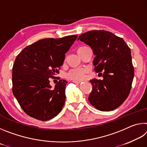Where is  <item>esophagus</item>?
Returning a JSON list of instances; mask_svg holds the SVG:
<instances>
[{
    "label": "esophagus",
    "mask_w": 147,
    "mask_h": 147,
    "mask_svg": "<svg viewBox=\"0 0 147 147\" xmlns=\"http://www.w3.org/2000/svg\"><path fill=\"white\" fill-rule=\"evenodd\" d=\"M73 82L75 84H80L82 82V81H73Z\"/></svg>",
    "instance_id": "obj_1"
}]
</instances>
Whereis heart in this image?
<instances>
[{"mask_svg":"<svg viewBox=\"0 0 147 147\" xmlns=\"http://www.w3.org/2000/svg\"><path fill=\"white\" fill-rule=\"evenodd\" d=\"M86 46L80 47L77 49V53H79L80 52L82 51L84 49L87 48ZM87 73V71L85 69L78 68V69H73L69 71V73L66 74V78L68 80L73 81H82L85 78Z\"/></svg>","mask_w":147,"mask_h":147,"instance_id":"heart-1","label":"heart"}]
</instances>
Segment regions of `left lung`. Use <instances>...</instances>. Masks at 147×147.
<instances>
[{
	"mask_svg": "<svg viewBox=\"0 0 147 147\" xmlns=\"http://www.w3.org/2000/svg\"><path fill=\"white\" fill-rule=\"evenodd\" d=\"M78 39L91 47L96 56L94 71L103 80L93 79V91L89 101L100 111L117 108L130 94L134 76L131 51L123 38L110 32L91 30Z\"/></svg>",
	"mask_w": 147,
	"mask_h": 147,
	"instance_id": "1",
	"label": "left lung"
}]
</instances>
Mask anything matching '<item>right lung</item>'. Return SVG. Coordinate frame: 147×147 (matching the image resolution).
Instances as JSON below:
<instances>
[{"label":"right lung","instance_id":"add662e5","mask_svg":"<svg viewBox=\"0 0 147 147\" xmlns=\"http://www.w3.org/2000/svg\"><path fill=\"white\" fill-rule=\"evenodd\" d=\"M77 37L40 39L17 56L12 69V92L23 110L31 117L47 121L61 111L67 82L56 74ZM51 78L59 80L54 89L49 84Z\"/></svg>","mask_w":147,"mask_h":147}]
</instances>
